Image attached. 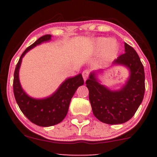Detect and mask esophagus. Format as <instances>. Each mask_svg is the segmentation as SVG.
<instances>
[{
	"label": "esophagus",
	"mask_w": 157,
	"mask_h": 157,
	"mask_svg": "<svg viewBox=\"0 0 157 157\" xmlns=\"http://www.w3.org/2000/svg\"><path fill=\"white\" fill-rule=\"evenodd\" d=\"M89 74H90L89 71H84L83 73H82V75H83V80H84V81H86V80H87Z\"/></svg>",
	"instance_id": "1"
}]
</instances>
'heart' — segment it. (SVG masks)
Here are the masks:
<instances>
[{
  "mask_svg": "<svg viewBox=\"0 0 157 157\" xmlns=\"http://www.w3.org/2000/svg\"><path fill=\"white\" fill-rule=\"evenodd\" d=\"M95 53H101L104 61H110L115 58L118 51V44L114 39L99 37L95 40L93 44Z\"/></svg>",
  "mask_w": 157,
  "mask_h": 157,
  "instance_id": "1",
  "label": "heart"
}]
</instances>
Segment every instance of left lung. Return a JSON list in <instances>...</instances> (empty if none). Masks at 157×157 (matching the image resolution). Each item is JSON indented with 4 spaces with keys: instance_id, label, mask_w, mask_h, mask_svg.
Masks as SVG:
<instances>
[{
    "instance_id": "8db88e82",
    "label": "left lung",
    "mask_w": 157,
    "mask_h": 157,
    "mask_svg": "<svg viewBox=\"0 0 157 157\" xmlns=\"http://www.w3.org/2000/svg\"><path fill=\"white\" fill-rule=\"evenodd\" d=\"M124 52L111 66H124L129 71V77L121 89L112 90L102 84L97 78L102 70L90 73L86 81L93 115L105 124H123L131 119L144 96V69L140 58L125 42Z\"/></svg>"
}]
</instances>
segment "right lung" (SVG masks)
Masks as SVG:
<instances>
[{"label": "right lung", "mask_w": 157, "mask_h": 157, "mask_svg": "<svg viewBox=\"0 0 157 157\" xmlns=\"http://www.w3.org/2000/svg\"><path fill=\"white\" fill-rule=\"evenodd\" d=\"M51 39L52 35H45L23 52L16 66L13 85L14 96L20 110L30 121L42 127L55 125L63 121L68 112L71 98L77 88L84 83L82 74H79L66 79L56 91L48 97L36 99L29 96L24 91L19 78V71L23 58L36 45L49 42Z\"/></svg>", "instance_id": "1"}]
</instances>
